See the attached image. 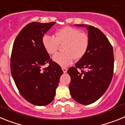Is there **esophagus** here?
<instances>
[{
    "mask_svg": "<svg viewBox=\"0 0 125 125\" xmlns=\"http://www.w3.org/2000/svg\"><path fill=\"white\" fill-rule=\"evenodd\" d=\"M62 71H63V73H67V71H68V69L66 68H64V67H62Z\"/></svg>",
    "mask_w": 125,
    "mask_h": 125,
    "instance_id": "esophagus-1",
    "label": "esophagus"
}]
</instances>
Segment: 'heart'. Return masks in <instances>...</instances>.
<instances>
[{"instance_id":"heart-1","label":"heart","mask_w":125,"mask_h":125,"mask_svg":"<svg viewBox=\"0 0 125 125\" xmlns=\"http://www.w3.org/2000/svg\"><path fill=\"white\" fill-rule=\"evenodd\" d=\"M42 46L49 54H54L62 46L63 52L56 54L53 61L61 66L71 64L74 59L79 60L86 54L89 46V37L79 29L71 27H64L57 30L55 38L44 35L42 38Z\"/></svg>"}]
</instances>
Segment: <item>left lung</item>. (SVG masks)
<instances>
[{"label":"left lung","instance_id":"8db88e82","mask_svg":"<svg viewBox=\"0 0 125 125\" xmlns=\"http://www.w3.org/2000/svg\"><path fill=\"white\" fill-rule=\"evenodd\" d=\"M76 25L87 28L89 46L86 54L76 62L75 67L68 70L71 77L69 88L75 101L87 105L101 98L111 83L114 69L113 49L100 29L84 24Z\"/></svg>","mask_w":125,"mask_h":125}]
</instances>
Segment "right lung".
Returning a JSON list of instances; mask_svg holds the SVG:
<instances>
[{"mask_svg":"<svg viewBox=\"0 0 125 125\" xmlns=\"http://www.w3.org/2000/svg\"><path fill=\"white\" fill-rule=\"evenodd\" d=\"M55 22H33L21 31L14 41L11 54L10 71L22 96L36 106L52 101L59 78L61 66L52 61L42 44V38ZM47 63L48 67L42 69Z\"/></svg>","mask_w":125,"mask_h":125,"instance_id":"right-lung-1","label":"right lung"}]
</instances>
